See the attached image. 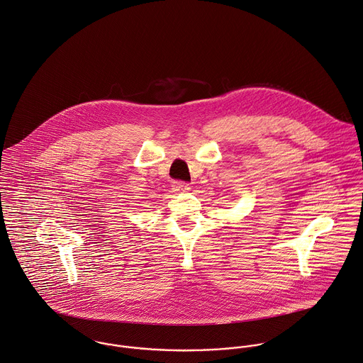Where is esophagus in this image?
I'll return each mask as SVG.
<instances>
[{
    "instance_id": "esophagus-1",
    "label": "esophagus",
    "mask_w": 363,
    "mask_h": 363,
    "mask_svg": "<svg viewBox=\"0 0 363 363\" xmlns=\"http://www.w3.org/2000/svg\"><path fill=\"white\" fill-rule=\"evenodd\" d=\"M189 189H191V185L186 182H181V181L172 182V191H175V192L182 194V192H189Z\"/></svg>"
}]
</instances>
